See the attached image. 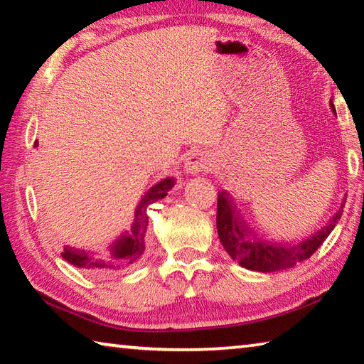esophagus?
<instances>
[{
    "mask_svg": "<svg viewBox=\"0 0 364 364\" xmlns=\"http://www.w3.org/2000/svg\"><path fill=\"white\" fill-rule=\"evenodd\" d=\"M213 167L212 165V157L208 156L204 151H193L189 152L186 159V164H184V168H186V173L189 175H197L204 173Z\"/></svg>",
    "mask_w": 364,
    "mask_h": 364,
    "instance_id": "1",
    "label": "esophagus"
}]
</instances>
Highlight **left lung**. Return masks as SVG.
I'll return each mask as SVG.
<instances>
[{
	"label": "left lung",
	"mask_w": 364,
	"mask_h": 364,
	"mask_svg": "<svg viewBox=\"0 0 364 364\" xmlns=\"http://www.w3.org/2000/svg\"><path fill=\"white\" fill-rule=\"evenodd\" d=\"M331 109L336 115V107L331 101ZM345 199L341 204L337 213L332 217L321 230L311 234L310 237L301 239V241H276L263 236L255 228H252L247 220L239 212L232 196L226 189L218 193L217 204V230L220 242L223 244L234 262L241 267L260 271V273H273V271H282L292 268L294 264L310 258L318 250L331 231L336 228V223L343 212Z\"/></svg>",
	"instance_id": "left-lung-1"
}]
</instances>
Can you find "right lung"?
Returning <instances> with one entry per match:
<instances>
[{
  "mask_svg": "<svg viewBox=\"0 0 364 364\" xmlns=\"http://www.w3.org/2000/svg\"><path fill=\"white\" fill-rule=\"evenodd\" d=\"M35 147L38 143L35 141ZM175 186V178L167 176L154 184L147 193L141 197L139 204L134 208V220L128 230L123 231L115 241L109 245L106 252H91L85 249H75L65 245L63 258L73 267L83 268L90 273L97 276H109L122 273L133 264L139 262L144 254V237L149 217H147V207L154 202L164 199L168 191Z\"/></svg>",
  "mask_w": 364,
  "mask_h": 364,
  "instance_id": "right-lung-1",
  "label": "right lung"
}]
</instances>
